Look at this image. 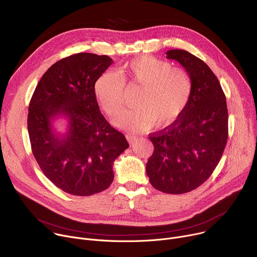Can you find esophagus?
Masks as SVG:
<instances>
[{
	"mask_svg": "<svg viewBox=\"0 0 257 257\" xmlns=\"http://www.w3.org/2000/svg\"><path fill=\"white\" fill-rule=\"evenodd\" d=\"M126 139L128 140V142H129L130 144H133V143L137 140V136L131 135V134H127V135H126Z\"/></svg>",
	"mask_w": 257,
	"mask_h": 257,
	"instance_id": "34e87169",
	"label": "esophagus"
}]
</instances>
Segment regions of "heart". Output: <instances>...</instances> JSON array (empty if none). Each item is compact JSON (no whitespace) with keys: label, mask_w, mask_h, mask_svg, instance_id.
<instances>
[{"label":"heart","mask_w":257,"mask_h":257,"mask_svg":"<svg viewBox=\"0 0 257 257\" xmlns=\"http://www.w3.org/2000/svg\"><path fill=\"white\" fill-rule=\"evenodd\" d=\"M125 86L140 88L135 104L116 124L131 131H146L156 123L169 127L185 113L193 82L189 72L165 60L142 56L123 64L117 74L103 72L94 83V93L109 117L123 112Z\"/></svg>","instance_id":"heart-1"}]
</instances>
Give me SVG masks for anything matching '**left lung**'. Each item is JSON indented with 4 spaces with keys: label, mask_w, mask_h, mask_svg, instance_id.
Wrapping results in <instances>:
<instances>
[{
    "label": "left lung",
    "mask_w": 257,
    "mask_h": 257,
    "mask_svg": "<svg viewBox=\"0 0 257 257\" xmlns=\"http://www.w3.org/2000/svg\"><path fill=\"white\" fill-rule=\"evenodd\" d=\"M166 54L189 72L193 90L183 116L150 134L155 150L146 174L157 190L183 194L204 183L221 160L228 140V108L221 84L202 60L184 50Z\"/></svg>",
    "instance_id": "left-lung-1"
}]
</instances>
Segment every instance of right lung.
Wrapping results in <instances>:
<instances>
[{
    "label": "right lung",
    "mask_w": 257,
    "mask_h": 257,
    "mask_svg": "<svg viewBox=\"0 0 257 257\" xmlns=\"http://www.w3.org/2000/svg\"><path fill=\"white\" fill-rule=\"evenodd\" d=\"M113 64L107 56L79 53L64 58L43 75L30 99L27 128L32 154L46 177L61 190L89 196L114 180L115 160L129 148L123 133L99 111L94 83ZM68 120L57 135L52 121Z\"/></svg>",
    "instance_id": "add662e5"
}]
</instances>
